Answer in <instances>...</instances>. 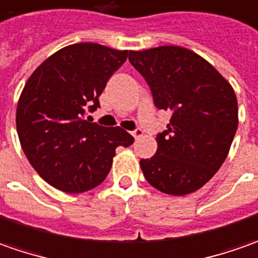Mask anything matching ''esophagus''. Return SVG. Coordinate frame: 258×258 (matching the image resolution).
I'll return each instance as SVG.
<instances>
[{"label":"esophagus","instance_id":"1","mask_svg":"<svg viewBox=\"0 0 258 258\" xmlns=\"http://www.w3.org/2000/svg\"><path fill=\"white\" fill-rule=\"evenodd\" d=\"M131 136L136 138V140L140 137H143V130L137 128V130H134V131H131Z\"/></svg>","mask_w":258,"mask_h":258}]
</instances>
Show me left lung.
<instances>
[{
	"mask_svg": "<svg viewBox=\"0 0 258 258\" xmlns=\"http://www.w3.org/2000/svg\"><path fill=\"white\" fill-rule=\"evenodd\" d=\"M128 59L146 78L157 108L173 112L157 136L156 154L140 161L143 174L161 192L191 194L228 156L238 125L234 90L207 59L184 47L130 51Z\"/></svg>",
	"mask_w": 258,
	"mask_h": 258,
	"instance_id": "8db88e82",
	"label": "left lung"
}]
</instances>
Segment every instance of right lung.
Here are the masks:
<instances>
[{
	"label": "right lung",
	"instance_id": "right-lung-1",
	"mask_svg": "<svg viewBox=\"0 0 258 258\" xmlns=\"http://www.w3.org/2000/svg\"><path fill=\"white\" fill-rule=\"evenodd\" d=\"M127 49L78 42L41 62L24 85L17 105V133L32 168L64 192H84L110 173L115 148L134 138L120 127L85 120L100 107L108 78L124 64Z\"/></svg>",
	"mask_w": 258,
	"mask_h": 258
}]
</instances>
